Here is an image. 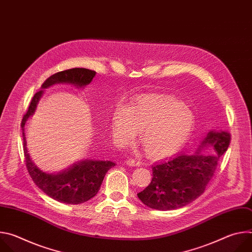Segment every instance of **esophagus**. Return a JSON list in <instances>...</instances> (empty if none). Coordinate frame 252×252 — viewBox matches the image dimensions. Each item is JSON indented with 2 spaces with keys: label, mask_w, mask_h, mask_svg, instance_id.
<instances>
[{
  "label": "esophagus",
  "mask_w": 252,
  "mask_h": 252,
  "mask_svg": "<svg viewBox=\"0 0 252 252\" xmlns=\"http://www.w3.org/2000/svg\"><path fill=\"white\" fill-rule=\"evenodd\" d=\"M126 163L128 166H139L140 165V162L138 160H134L132 158H128L127 160H126Z\"/></svg>",
  "instance_id": "1"
}]
</instances>
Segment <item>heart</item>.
I'll list each match as a JSON object with an SVG mask.
<instances>
[{
  "label": "heart",
  "instance_id": "heart-1",
  "mask_svg": "<svg viewBox=\"0 0 252 252\" xmlns=\"http://www.w3.org/2000/svg\"><path fill=\"white\" fill-rule=\"evenodd\" d=\"M115 141L130 146L138 135L147 156L154 159L181 152L194 128V115L189 106L171 95H150L135 99L127 109L119 105L111 119Z\"/></svg>",
  "mask_w": 252,
  "mask_h": 252
}]
</instances>
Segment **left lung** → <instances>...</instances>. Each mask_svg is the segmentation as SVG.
Segmentation results:
<instances>
[{
  "label": "left lung",
  "instance_id": "obj_1",
  "mask_svg": "<svg viewBox=\"0 0 252 252\" xmlns=\"http://www.w3.org/2000/svg\"><path fill=\"white\" fill-rule=\"evenodd\" d=\"M229 143L227 130H209L193 155L154 164L152 182L137 197L148 207L158 210L186 206L204 192Z\"/></svg>",
  "mask_w": 252,
  "mask_h": 252
}]
</instances>
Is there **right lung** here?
<instances>
[{"label": "right lung", "instance_id": "right-lung-1", "mask_svg": "<svg viewBox=\"0 0 252 252\" xmlns=\"http://www.w3.org/2000/svg\"><path fill=\"white\" fill-rule=\"evenodd\" d=\"M94 76L95 71L84 67L63 70L51 76L43 84L42 90L34 94L21 125L26 164L33 183L53 199L66 204H80L93 198L99 190L105 173L114 167L116 163L110 160L87 158L79 160L57 173L43 171L35 165L30 157L24 127L28 119L34 114L46 89L58 84L71 85L78 89H84L91 84Z\"/></svg>", "mask_w": 252, "mask_h": 252}]
</instances>
